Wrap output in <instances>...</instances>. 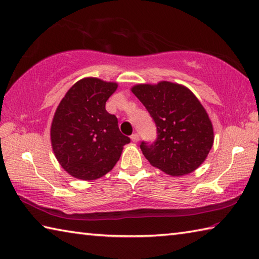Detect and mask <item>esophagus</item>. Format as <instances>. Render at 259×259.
Wrapping results in <instances>:
<instances>
[{
	"label": "esophagus",
	"instance_id": "esophagus-1",
	"mask_svg": "<svg viewBox=\"0 0 259 259\" xmlns=\"http://www.w3.org/2000/svg\"><path fill=\"white\" fill-rule=\"evenodd\" d=\"M130 138H131V140H133L134 143H137L138 140H139V135L138 134H133V135H131Z\"/></svg>",
	"mask_w": 259,
	"mask_h": 259
}]
</instances>
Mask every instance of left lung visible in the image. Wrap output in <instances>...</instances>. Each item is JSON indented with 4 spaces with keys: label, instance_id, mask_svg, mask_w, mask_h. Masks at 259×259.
<instances>
[{
    "label": "left lung",
    "instance_id": "1",
    "mask_svg": "<svg viewBox=\"0 0 259 259\" xmlns=\"http://www.w3.org/2000/svg\"><path fill=\"white\" fill-rule=\"evenodd\" d=\"M131 91L156 125L155 142L140 144L148 162L170 176H184L198 169L212 147L213 128L195 95L188 88L168 81L136 84Z\"/></svg>",
    "mask_w": 259,
    "mask_h": 259
}]
</instances>
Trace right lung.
<instances>
[{
	"instance_id": "obj_1",
	"label": "right lung",
	"mask_w": 259,
	"mask_h": 259,
	"mask_svg": "<svg viewBox=\"0 0 259 259\" xmlns=\"http://www.w3.org/2000/svg\"><path fill=\"white\" fill-rule=\"evenodd\" d=\"M116 82L97 77L77 81L61 99L51 123V145L65 171L82 181L103 177L119 161L130 138L105 105Z\"/></svg>"
}]
</instances>
